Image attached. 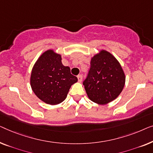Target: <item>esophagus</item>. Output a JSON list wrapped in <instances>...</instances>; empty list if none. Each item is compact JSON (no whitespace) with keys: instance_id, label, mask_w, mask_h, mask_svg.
Listing matches in <instances>:
<instances>
[{"instance_id":"obj_1","label":"esophagus","mask_w":153,"mask_h":153,"mask_svg":"<svg viewBox=\"0 0 153 153\" xmlns=\"http://www.w3.org/2000/svg\"><path fill=\"white\" fill-rule=\"evenodd\" d=\"M77 77V79H78L79 82H81L82 81V76L81 75H78Z\"/></svg>"}]
</instances>
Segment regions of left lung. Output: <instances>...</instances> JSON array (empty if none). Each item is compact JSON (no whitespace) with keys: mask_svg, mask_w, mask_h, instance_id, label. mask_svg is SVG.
Here are the masks:
<instances>
[{"mask_svg":"<svg viewBox=\"0 0 153 153\" xmlns=\"http://www.w3.org/2000/svg\"><path fill=\"white\" fill-rule=\"evenodd\" d=\"M87 79L83 82L88 97L98 105L115 100L123 89L126 75L117 58L100 50L91 59Z\"/></svg>","mask_w":153,"mask_h":153,"instance_id":"8db88e82","label":"left lung"}]
</instances>
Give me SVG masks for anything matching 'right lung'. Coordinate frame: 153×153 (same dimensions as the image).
<instances>
[{
  "mask_svg": "<svg viewBox=\"0 0 153 153\" xmlns=\"http://www.w3.org/2000/svg\"><path fill=\"white\" fill-rule=\"evenodd\" d=\"M30 81L36 97L46 104L56 105L65 100L77 78L71 74L68 66L62 64L61 55L48 49L34 63Z\"/></svg>",
  "mask_w": 153,
  "mask_h": 153,
  "instance_id": "add662e5",
  "label": "right lung"
}]
</instances>
